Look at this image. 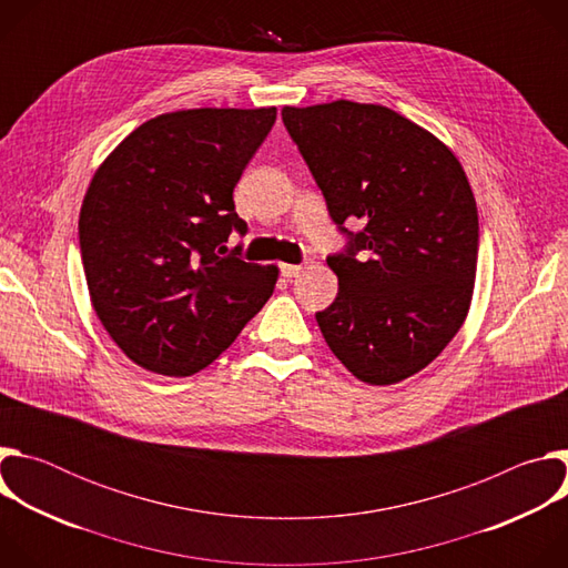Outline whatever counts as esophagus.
Instances as JSON below:
<instances>
[{"label":"esophagus","mask_w":568,"mask_h":568,"mask_svg":"<svg viewBox=\"0 0 568 568\" xmlns=\"http://www.w3.org/2000/svg\"><path fill=\"white\" fill-rule=\"evenodd\" d=\"M298 272H301L298 265H287V263L281 265V276L283 278H294V276H298Z\"/></svg>","instance_id":"1"}]
</instances>
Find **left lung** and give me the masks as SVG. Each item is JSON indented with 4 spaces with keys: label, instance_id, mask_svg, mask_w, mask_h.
I'll return each mask as SVG.
<instances>
[{
    "label": "left lung",
    "instance_id": "obj_1",
    "mask_svg": "<svg viewBox=\"0 0 568 568\" xmlns=\"http://www.w3.org/2000/svg\"><path fill=\"white\" fill-rule=\"evenodd\" d=\"M281 116L346 235L326 258L339 292L316 312L323 339L362 382L407 379L445 351L471 301L478 213L458 159L382 105L335 101ZM348 216L362 232L345 229Z\"/></svg>",
    "mask_w": 568,
    "mask_h": 568
}]
</instances>
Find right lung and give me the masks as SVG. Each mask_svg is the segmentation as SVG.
I'll return each mask as SVG.
<instances>
[{"instance_id":"1","label":"right lung","mask_w":568,"mask_h":568,"mask_svg":"<svg viewBox=\"0 0 568 568\" xmlns=\"http://www.w3.org/2000/svg\"><path fill=\"white\" fill-rule=\"evenodd\" d=\"M276 108L182 110L132 134L97 171L78 220L97 316L139 366L186 377L217 359L261 312L278 270L220 256L247 233L233 189Z\"/></svg>"}]
</instances>
